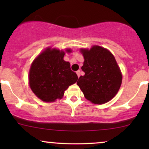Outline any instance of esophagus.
<instances>
[{
  "mask_svg": "<svg viewBox=\"0 0 149 149\" xmlns=\"http://www.w3.org/2000/svg\"><path fill=\"white\" fill-rule=\"evenodd\" d=\"M80 73H81L80 70H77V76H78V77H80Z\"/></svg>",
  "mask_w": 149,
  "mask_h": 149,
  "instance_id": "1",
  "label": "esophagus"
}]
</instances>
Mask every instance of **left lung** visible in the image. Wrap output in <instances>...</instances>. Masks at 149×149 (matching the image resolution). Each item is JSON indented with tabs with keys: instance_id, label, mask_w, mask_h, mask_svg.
Listing matches in <instances>:
<instances>
[{
	"instance_id": "1",
	"label": "left lung",
	"mask_w": 149,
	"mask_h": 149,
	"mask_svg": "<svg viewBox=\"0 0 149 149\" xmlns=\"http://www.w3.org/2000/svg\"><path fill=\"white\" fill-rule=\"evenodd\" d=\"M85 61L81 69L85 74L77 83L85 98L102 104L113 98L119 91L122 75L113 55L106 49L93 46L81 49Z\"/></svg>"
}]
</instances>
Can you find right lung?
I'll list each match as a JSON object with an SVG mask.
<instances>
[{
  "label": "right lung",
  "mask_w": 149,
  "mask_h": 149,
  "mask_svg": "<svg viewBox=\"0 0 149 149\" xmlns=\"http://www.w3.org/2000/svg\"><path fill=\"white\" fill-rule=\"evenodd\" d=\"M70 52V49H67ZM65 53L47 49L32 62L29 72V84L38 98L45 102L61 99L64 91L77 82L78 77L63 60Z\"/></svg>",
  "instance_id": "1"
}]
</instances>
